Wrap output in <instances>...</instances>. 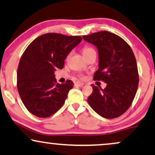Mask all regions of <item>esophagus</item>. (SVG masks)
Listing matches in <instances>:
<instances>
[{
  "instance_id": "34e87169",
  "label": "esophagus",
  "mask_w": 155,
  "mask_h": 155,
  "mask_svg": "<svg viewBox=\"0 0 155 155\" xmlns=\"http://www.w3.org/2000/svg\"><path fill=\"white\" fill-rule=\"evenodd\" d=\"M75 84L76 86H78V87H83V86L84 85V84L83 83V82H81V81L76 82Z\"/></svg>"
}]
</instances>
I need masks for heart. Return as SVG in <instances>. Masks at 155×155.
<instances>
[{"label": "heart", "instance_id": "obj_1", "mask_svg": "<svg viewBox=\"0 0 155 155\" xmlns=\"http://www.w3.org/2000/svg\"><path fill=\"white\" fill-rule=\"evenodd\" d=\"M92 53H96V51L93 48H91V47L86 46L84 47L83 49H82V54H83L84 56H87V55L91 54Z\"/></svg>", "mask_w": 155, "mask_h": 155}]
</instances>
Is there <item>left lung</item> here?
Here are the masks:
<instances>
[{"label":"left lung","instance_id":"1","mask_svg":"<svg viewBox=\"0 0 155 155\" xmlns=\"http://www.w3.org/2000/svg\"><path fill=\"white\" fill-rule=\"evenodd\" d=\"M83 38L97 47L99 53V69L94 79L107 84L104 89L92 85L88 102L104 118H117L130 108L137 90L139 75L134 53L124 39L109 31L83 36Z\"/></svg>","mask_w":155,"mask_h":155}]
</instances>
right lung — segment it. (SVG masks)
I'll return each mask as SVG.
<instances>
[{
    "label": "right lung",
    "mask_w": 155,
    "mask_h": 155,
    "mask_svg": "<svg viewBox=\"0 0 155 155\" xmlns=\"http://www.w3.org/2000/svg\"><path fill=\"white\" fill-rule=\"evenodd\" d=\"M82 41L81 36L46 34L29 44L19 62L17 88L23 104L35 116L46 118L63 106L74 83L56 84L54 72Z\"/></svg>",
    "instance_id": "right-lung-1"
}]
</instances>
